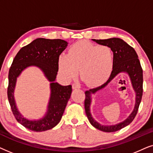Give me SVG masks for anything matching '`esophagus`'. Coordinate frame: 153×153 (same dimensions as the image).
<instances>
[{
  "instance_id": "34e87169",
  "label": "esophagus",
  "mask_w": 153,
  "mask_h": 153,
  "mask_svg": "<svg viewBox=\"0 0 153 153\" xmlns=\"http://www.w3.org/2000/svg\"><path fill=\"white\" fill-rule=\"evenodd\" d=\"M72 88L73 89H79V88H80V85H79L78 83H73Z\"/></svg>"
}]
</instances>
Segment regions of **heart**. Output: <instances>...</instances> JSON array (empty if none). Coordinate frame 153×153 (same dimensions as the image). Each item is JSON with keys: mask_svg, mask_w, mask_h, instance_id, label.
Listing matches in <instances>:
<instances>
[{"mask_svg": "<svg viewBox=\"0 0 153 153\" xmlns=\"http://www.w3.org/2000/svg\"><path fill=\"white\" fill-rule=\"evenodd\" d=\"M114 57L106 45L97 46L88 41H79L71 46L68 55L58 59V68L65 79L74 78L80 70V76L88 85L103 84L111 74Z\"/></svg>", "mask_w": 153, "mask_h": 153, "instance_id": "b5f03b06", "label": "heart"}]
</instances>
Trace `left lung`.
Wrapping results in <instances>:
<instances>
[{"label":"left lung","mask_w":153,"mask_h":153,"mask_svg":"<svg viewBox=\"0 0 153 153\" xmlns=\"http://www.w3.org/2000/svg\"><path fill=\"white\" fill-rule=\"evenodd\" d=\"M93 40L101 45L109 47L114 52V62L111 74L106 83L97 88L90 89L85 92V98L84 102L85 111L89 122L94 127L105 132H114L123 127L127 126L132 122L138 112L139 104L141 103L143 95V70L138 58V55L133 47L123 41L122 39L113 38L106 39H95ZM121 72H125L129 75L132 85L136 93L135 105L133 111L126 120L114 126H102L97 123L91 116L90 113L91 95L94 94L100 89L106 86L113 79L117 74Z\"/></svg>","instance_id":"8db88e82"}]
</instances>
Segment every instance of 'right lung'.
<instances>
[{"instance_id":"obj_1","label":"right lung","mask_w":153,"mask_h":153,"mask_svg":"<svg viewBox=\"0 0 153 153\" xmlns=\"http://www.w3.org/2000/svg\"><path fill=\"white\" fill-rule=\"evenodd\" d=\"M60 39L37 38L22 47L14 57L8 74L7 97L16 120L26 128L34 131L52 129L61 120L65 108L72 93V85H61L55 82L58 71V59L68 46ZM30 66H36L43 71L51 83V96L48 111L42 119L30 121L23 117L16 107L13 97L16 79L23 70Z\"/></svg>"}]
</instances>
